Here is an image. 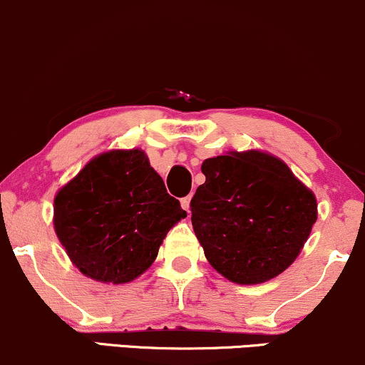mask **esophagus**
Listing matches in <instances>:
<instances>
[{
  "label": "esophagus",
  "instance_id": "obj_1",
  "mask_svg": "<svg viewBox=\"0 0 365 365\" xmlns=\"http://www.w3.org/2000/svg\"><path fill=\"white\" fill-rule=\"evenodd\" d=\"M190 205H191V196L182 197V200H181V206H182V210L190 211Z\"/></svg>",
  "mask_w": 365,
  "mask_h": 365
}]
</instances>
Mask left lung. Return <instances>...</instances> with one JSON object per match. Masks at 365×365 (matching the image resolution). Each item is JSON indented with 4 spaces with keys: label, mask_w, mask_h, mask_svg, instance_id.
<instances>
[{
    "label": "left lung",
    "mask_w": 365,
    "mask_h": 365,
    "mask_svg": "<svg viewBox=\"0 0 365 365\" xmlns=\"http://www.w3.org/2000/svg\"><path fill=\"white\" fill-rule=\"evenodd\" d=\"M201 170L191 222L211 267L242 286L284 272L318 218L314 192L284 160L255 148L211 157Z\"/></svg>",
    "instance_id": "left-lung-1"
}]
</instances>
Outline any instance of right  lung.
I'll list each match as a JSON object with an SVG mask.
<instances>
[{"label":"right lung","instance_id":"obj_1","mask_svg":"<svg viewBox=\"0 0 365 365\" xmlns=\"http://www.w3.org/2000/svg\"><path fill=\"white\" fill-rule=\"evenodd\" d=\"M186 217L142 148L93 157L53 197V230L71 262L106 284L142 276Z\"/></svg>","mask_w":365,"mask_h":365}]
</instances>
